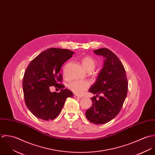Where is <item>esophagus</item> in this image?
<instances>
[{
	"label": "esophagus",
	"instance_id": "obj_1",
	"mask_svg": "<svg viewBox=\"0 0 155 155\" xmlns=\"http://www.w3.org/2000/svg\"><path fill=\"white\" fill-rule=\"evenodd\" d=\"M74 97L75 98H82V97H81V96H79V95H75L74 96Z\"/></svg>",
	"mask_w": 155,
	"mask_h": 155
}]
</instances>
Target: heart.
Returning a JSON list of instances; mask_svg holds the SVG:
<instances>
[{
  "mask_svg": "<svg viewBox=\"0 0 155 155\" xmlns=\"http://www.w3.org/2000/svg\"><path fill=\"white\" fill-rule=\"evenodd\" d=\"M81 62L84 67L88 71H92L96 66L95 61L89 56L82 58ZM88 82L82 81H74L70 82L68 85V88L70 90L78 95L83 94L85 91L88 89Z\"/></svg>",
  "mask_w": 155,
  "mask_h": 155,
  "instance_id": "b5f03b06",
  "label": "heart"
}]
</instances>
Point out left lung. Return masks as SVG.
I'll return each mask as SVG.
<instances>
[{
  "instance_id": "1",
  "label": "left lung",
  "mask_w": 155,
  "mask_h": 155,
  "mask_svg": "<svg viewBox=\"0 0 155 155\" xmlns=\"http://www.w3.org/2000/svg\"><path fill=\"white\" fill-rule=\"evenodd\" d=\"M103 56L104 66L89 92L102 95L91 100L92 107L85 112L89 120L95 124H106L114 118L121 110L128 92V80L125 68L119 58L107 48L94 51Z\"/></svg>"
}]
</instances>
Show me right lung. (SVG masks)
Returning a JSON list of instances; mask_svg holds the SVG:
<instances>
[{
    "label": "right lung",
    "instance_id": "obj_1",
    "mask_svg": "<svg viewBox=\"0 0 155 155\" xmlns=\"http://www.w3.org/2000/svg\"><path fill=\"white\" fill-rule=\"evenodd\" d=\"M74 52L65 49L49 48L35 57L27 67L22 81V89L26 106L39 119L49 120L60 113L68 97L73 92L64 89L61 68ZM54 86L61 89L60 93H51Z\"/></svg>",
    "mask_w": 155,
    "mask_h": 155
}]
</instances>
